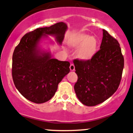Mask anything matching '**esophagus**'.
Returning <instances> with one entry per match:
<instances>
[{"mask_svg": "<svg viewBox=\"0 0 133 133\" xmlns=\"http://www.w3.org/2000/svg\"><path fill=\"white\" fill-rule=\"evenodd\" d=\"M70 70H71V71H74V70H75V65H73V63H71V65H70Z\"/></svg>", "mask_w": 133, "mask_h": 133, "instance_id": "34e87169", "label": "esophagus"}]
</instances>
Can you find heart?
Returning a JSON list of instances; mask_svg holds the SVG:
<instances>
[{"label": "heart", "instance_id": "b5f03b06", "mask_svg": "<svg viewBox=\"0 0 133 133\" xmlns=\"http://www.w3.org/2000/svg\"><path fill=\"white\" fill-rule=\"evenodd\" d=\"M70 45L78 48L76 57L83 60L91 58L97 51L98 42L95 37H90L87 34H79L70 42Z\"/></svg>", "mask_w": 133, "mask_h": 133}]
</instances>
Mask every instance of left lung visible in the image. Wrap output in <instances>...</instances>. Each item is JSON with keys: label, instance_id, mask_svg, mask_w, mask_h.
Returning <instances> with one entry per match:
<instances>
[{"label": "left lung", "instance_id": "1", "mask_svg": "<svg viewBox=\"0 0 133 133\" xmlns=\"http://www.w3.org/2000/svg\"><path fill=\"white\" fill-rule=\"evenodd\" d=\"M77 82L74 89L82 103L99 104L116 92L121 79L124 57L118 42L103 30L100 49L91 60L73 61Z\"/></svg>", "mask_w": 133, "mask_h": 133}]
</instances>
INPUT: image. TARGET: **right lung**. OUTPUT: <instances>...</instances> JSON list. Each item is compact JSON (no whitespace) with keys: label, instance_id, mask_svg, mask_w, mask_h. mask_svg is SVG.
I'll use <instances>...</instances> for the list:
<instances>
[{"label":"right lung","instance_id":"obj_1","mask_svg":"<svg viewBox=\"0 0 133 133\" xmlns=\"http://www.w3.org/2000/svg\"><path fill=\"white\" fill-rule=\"evenodd\" d=\"M67 29L64 22L38 28L26 34L14 50L12 78L18 91L28 100L38 104L50 100L59 83L70 72L69 62L53 58L50 51L40 45L48 35L62 45Z\"/></svg>","mask_w":133,"mask_h":133}]
</instances>
